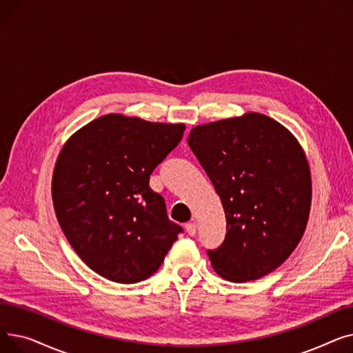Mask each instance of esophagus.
Returning a JSON list of instances; mask_svg holds the SVG:
<instances>
[{
    "label": "esophagus",
    "mask_w": 353,
    "mask_h": 353,
    "mask_svg": "<svg viewBox=\"0 0 353 353\" xmlns=\"http://www.w3.org/2000/svg\"><path fill=\"white\" fill-rule=\"evenodd\" d=\"M184 228H186V232H188L189 236H194L196 228H197L194 221H190V223H186V226H184Z\"/></svg>",
    "instance_id": "esophagus-1"
}]
</instances>
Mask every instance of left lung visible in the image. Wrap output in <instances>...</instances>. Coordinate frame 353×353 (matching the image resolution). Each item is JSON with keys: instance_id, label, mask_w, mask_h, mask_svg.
Returning a JSON list of instances; mask_svg holds the SVG:
<instances>
[{"instance_id": "left-lung-1", "label": "left lung", "mask_w": 353, "mask_h": 353, "mask_svg": "<svg viewBox=\"0 0 353 353\" xmlns=\"http://www.w3.org/2000/svg\"><path fill=\"white\" fill-rule=\"evenodd\" d=\"M189 147L226 214V236L208 250L230 282L279 268L301 242L310 209V172L302 147L273 119L249 113L194 127Z\"/></svg>"}]
</instances>
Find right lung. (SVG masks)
Masks as SVG:
<instances>
[{
	"mask_svg": "<svg viewBox=\"0 0 353 353\" xmlns=\"http://www.w3.org/2000/svg\"><path fill=\"white\" fill-rule=\"evenodd\" d=\"M184 130L107 114L63 147L52 176L55 216L81 261L105 279H147L183 233L148 183Z\"/></svg>",
	"mask_w": 353,
	"mask_h": 353,
	"instance_id": "right-lung-1",
	"label": "right lung"
}]
</instances>
